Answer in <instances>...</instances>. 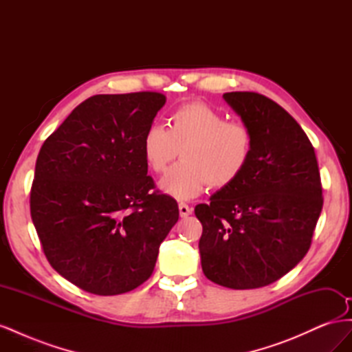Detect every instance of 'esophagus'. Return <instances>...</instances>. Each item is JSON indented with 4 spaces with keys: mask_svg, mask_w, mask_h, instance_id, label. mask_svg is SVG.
Listing matches in <instances>:
<instances>
[{
    "mask_svg": "<svg viewBox=\"0 0 352 352\" xmlns=\"http://www.w3.org/2000/svg\"><path fill=\"white\" fill-rule=\"evenodd\" d=\"M179 212H180V217H188L190 212H192V210H190L189 206L185 204V202H180V204H179Z\"/></svg>",
    "mask_w": 352,
    "mask_h": 352,
    "instance_id": "esophagus-1",
    "label": "esophagus"
}]
</instances>
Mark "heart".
Instances as JSON below:
<instances>
[{
	"instance_id": "1",
	"label": "heart",
	"mask_w": 352,
	"mask_h": 352,
	"mask_svg": "<svg viewBox=\"0 0 352 352\" xmlns=\"http://www.w3.org/2000/svg\"><path fill=\"white\" fill-rule=\"evenodd\" d=\"M252 148L247 124L226 122L204 102L177 109L170 116L168 127L151 124L142 138L144 162L154 173H163L180 151L182 163L170 168L158 184L176 199L198 197L207 184L214 189L235 184L250 164Z\"/></svg>"
}]
</instances>
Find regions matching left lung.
<instances>
[{
  "mask_svg": "<svg viewBox=\"0 0 352 352\" xmlns=\"http://www.w3.org/2000/svg\"><path fill=\"white\" fill-rule=\"evenodd\" d=\"M254 138L248 167L235 184L198 204L199 255L207 279L255 289L291 272L311 245L323 207L314 148L279 104L255 92H228Z\"/></svg>",
  "mask_w": 352,
  "mask_h": 352,
  "instance_id": "8db88e82",
  "label": "left lung"
}]
</instances>
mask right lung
<instances>
[{"mask_svg":"<svg viewBox=\"0 0 352 352\" xmlns=\"http://www.w3.org/2000/svg\"><path fill=\"white\" fill-rule=\"evenodd\" d=\"M166 104L158 92L94 95L42 145L30 216L50 264L95 295L142 285L179 219L177 202L151 192L142 138Z\"/></svg>","mask_w":352,"mask_h":352,"instance_id":"add662e5","label":"right lung"}]
</instances>
